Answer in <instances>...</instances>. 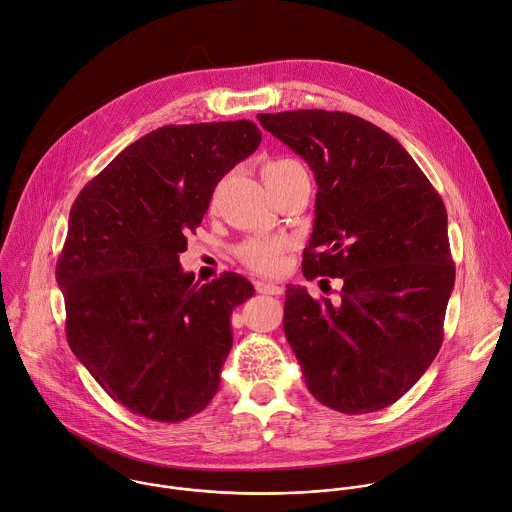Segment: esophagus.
I'll use <instances>...</instances> for the list:
<instances>
[{
    "label": "esophagus",
    "instance_id": "esophagus-1",
    "mask_svg": "<svg viewBox=\"0 0 512 512\" xmlns=\"http://www.w3.org/2000/svg\"><path fill=\"white\" fill-rule=\"evenodd\" d=\"M255 289L259 293H265V295H281L283 293L281 285H275V283H269V281H257Z\"/></svg>",
    "mask_w": 512,
    "mask_h": 512
}]
</instances>
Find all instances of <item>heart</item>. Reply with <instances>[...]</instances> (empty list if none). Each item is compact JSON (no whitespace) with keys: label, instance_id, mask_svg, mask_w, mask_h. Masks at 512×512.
<instances>
[{"label":"heart","instance_id":"obj_1","mask_svg":"<svg viewBox=\"0 0 512 512\" xmlns=\"http://www.w3.org/2000/svg\"><path fill=\"white\" fill-rule=\"evenodd\" d=\"M301 166L299 162L291 158H273L263 164V183L267 189L281 181L291 168ZM289 247V241L283 237H273V235H255L245 239L237 247V257L241 259L243 265H247L251 271L259 275H279L283 265H285V251Z\"/></svg>","mask_w":512,"mask_h":512}]
</instances>
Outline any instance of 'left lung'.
Wrapping results in <instances>:
<instances>
[{
  "label": "left lung",
  "instance_id": "left-lung-1",
  "mask_svg": "<svg viewBox=\"0 0 512 512\" xmlns=\"http://www.w3.org/2000/svg\"><path fill=\"white\" fill-rule=\"evenodd\" d=\"M313 170L303 277H339V303L287 285L283 329L307 390L344 414L400 400L442 346L454 289L448 217L406 148L376 124L327 110L257 114Z\"/></svg>",
  "mask_w": 512,
  "mask_h": 512
}]
</instances>
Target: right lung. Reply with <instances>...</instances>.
Listing matches in <instances>:
<instances>
[{"label":"right lung","mask_w":512,"mask_h":512,"mask_svg":"<svg viewBox=\"0 0 512 512\" xmlns=\"http://www.w3.org/2000/svg\"><path fill=\"white\" fill-rule=\"evenodd\" d=\"M249 120L170 124L126 146L78 195L56 265L74 356L132 414L181 422L207 408L253 285H205L179 255L217 183L257 150Z\"/></svg>","instance_id":"obj_1"}]
</instances>
